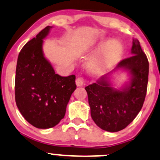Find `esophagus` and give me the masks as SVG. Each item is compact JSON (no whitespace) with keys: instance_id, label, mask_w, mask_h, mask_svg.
<instances>
[{"instance_id":"1","label":"esophagus","mask_w":160,"mask_h":160,"mask_svg":"<svg viewBox=\"0 0 160 160\" xmlns=\"http://www.w3.org/2000/svg\"><path fill=\"white\" fill-rule=\"evenodd\" d=\"M75 82H76L77 86H82V85H84L86 83V81H85V79L83 77H78V78H76Z\"/></svg>"}]
</instances>
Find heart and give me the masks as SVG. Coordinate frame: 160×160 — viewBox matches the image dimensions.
<instances>
[{
	"label": "heart",
	"instance_id": "heart-1",
	"mask_svg": "<svg viewBox=\"0 0 160 160\" xmlns=\"http://www.w3.org/2000/svg\"><path fill=\"white\" fill-rule=\"evenodd\" d=\"M122 48L118 42H112L107 46L97 58L93 59L89 62V67L92 69L98 66H110L116 63L121 57Z\"/></svg>",
	"mask_w": 160,
	"mask_h": 160
}]
</instances>
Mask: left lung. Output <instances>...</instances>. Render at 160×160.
<instances>
[{
	"label": "left lung",
	"mask_w": 160,
	"mask_h": 160,
	"mask_svg": "<svg viewBox=\"0 0 160 160\" xmlns=\"http://www.w3.org/2000/svg\"><path fill=\"white\" fill-rule=\"evenodd\" d=\"M132 56L122 60L116 69L129 70L132 79L129 86L121 90L111 87L107 75L96 83L85 87L95 124L108 132L120 131L134 120L140 112L147 91L149 62L139 42L133 39Z\"/></svg>",
	"instance_id": "obj_1"
}]
</instances>
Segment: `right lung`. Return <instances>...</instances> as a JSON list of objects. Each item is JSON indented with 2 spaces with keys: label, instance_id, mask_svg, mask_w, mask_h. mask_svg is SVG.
<instances>
[{
  "label": "right lung",
  "instance_id": "1",
  "mask_svg": "<svg viewBox=\"0 0 160 160\" xmlns=\"http://www.w3.org/2000/svg\"><path fill=\"white\" fill-rule=\"evenodd\" d=\"M47 26L22 48L16 67L15 102L20 112L33 126L49 129L64 118L71 95L76 88L75 75L55 74L42 51Z\"/></svg>",
  "mask_w": 160,
  "mask_h": 160
}]
</instances>
